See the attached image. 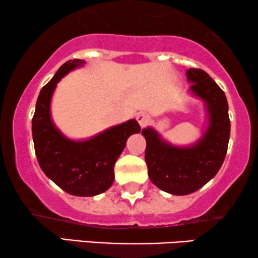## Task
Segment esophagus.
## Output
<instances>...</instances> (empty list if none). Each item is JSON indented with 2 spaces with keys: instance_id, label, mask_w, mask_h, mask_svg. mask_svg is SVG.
<instances>
[{
  "instance_id": "obj_1",
  "label": "esophagus",
  "mask_w": 258,
  "mask_h": 258,
  "mask_svg": "<svg viewBox=\"0 0 258 258\" xmlns=\"http://www.w3.org/2000/svg\"><path fill=\"white\" fill-rule=\"evenodd\" d=\"M137 121L139 122L140 127H142V128H143V127H145L149 123L150 116L148 115V114H145V113H140V114H138V115H137Z\"/></svg>"
}]
</instances>
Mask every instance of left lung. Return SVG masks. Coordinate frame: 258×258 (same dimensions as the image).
Here are the masks:
<instances>
[{
    "label": "left lung",
    "mask_w": 258,
    "mask_h": 258,
    "mask_svg": "<svg viewBox=\"0 0 258 258\" xmlns=\"http://www.w3.org/2000/svg\"><path fill=\"white\" fill-rule=\"evenodd\" d=\"M189 87L205 102L208 127L193 145L175 146L148 127L142 131L146 140L145 162L149 177L159 189L172 195H188L204 187L219 171L230 139L229 105L225 93L200 69L187 70Z\"/></svg>",
    "instance_id": "1"
}]
</instances>
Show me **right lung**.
I'll return each mask as SVG.
<instances>
[{
	"label": "right lung",
	"mask_w": 258,
	"mask_h": 258,
	"mask_svg": "<svg viewBox=\"0 0 258 258\" xmlns=\"http://www.w3.org/2000/svg\"><path fill=\"white\" fill-rule=\"evenodd\" d=\"M83 60H68L42 87L32 119L34 150L41 170L63 190L76 197H94L106 191L114 181V164L128 137L140 132L136 119L113 126L81 142L61 135L51 119V99L57 83Z\"/></svg>",
	"instance_id": "obj_1"
}]
</instances>
